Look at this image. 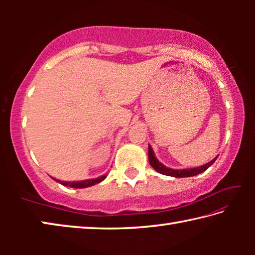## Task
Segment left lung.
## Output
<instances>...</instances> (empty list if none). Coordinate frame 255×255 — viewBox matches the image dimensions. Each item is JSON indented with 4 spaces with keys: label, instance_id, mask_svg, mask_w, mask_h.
<instances>
[{
    "label": "left lung",
    "instance_id": "left-lung-1",
    "mask_svg": "<svg viewBox=\"0 0 255 255\" xmlns=\"http://www.w3.org/2000/svg\"><path fill=\"white\" fill-rule=\"evenodd\" d=\"M218 157V156H217ZM216 157L213 161L205 164V165L199 166V167H195V169H190V170H173V169H169V167L164 166L161 162L157 161V158L154 156L153 149L150 146H148V159H149V164L153 166V169L156 170L158 173L164 174V175H169V176H174V178H187V176H193L197 174H200L202 172H205L210 165H213V163L217 159Z\"/></svg>",
    "mask_w": 255,
    "mask_h": 255
}]
</instances>
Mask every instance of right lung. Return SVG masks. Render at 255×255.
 <instances>
[{
  "label": "right lung",
  "mask_w": 255,
  "mask_h": 255,
  "mask_svg": "<svg viewBox=\"0 0 255 255\" xmlns=\"http://www.w3.org/2000/svg\"><path fill=\"white\" fill-rule=\"evenodd\" d=\"M106 179V175H102L100 178H97V179H91V180H85V181H80V182H65V181H58L59 183H62L63 185H70L72 188H88V187H91V185L97 184L99 182H101L102 180Z\"/></svg>",
  "instance_id": "add662e5"
}]
</instances>
